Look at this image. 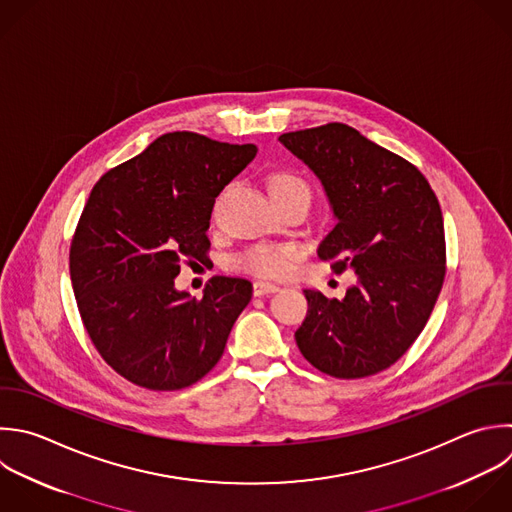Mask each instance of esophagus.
<instances>
[{"label": "esophagus", "mask_w": 512, "mask_h": 512, "mask_svg": "<svg viewBox=\"0 0 512 512\" xmlns=\"http://www.w3.org/2000/svg\"><path fill=\"white\" fill-rule=\"evenodd\" d=\"M278 290H280V286H276L272 282H264V280L254 282V296H264V294H272Z\"/></svg>", "instance_id": "esophagus-1"}]
</instances>
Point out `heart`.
<instances>
[{"label":"heart","instance_id":"heart-1","mask_svg":"<svg viewBox=\"0 0 512 512\" xmlns=\"http://www.w3.org/2000/svg\"><path fill=\"white\" fill-rule=\"evenodd\" d=\"M268 186L272 196H282L292 192H310L308 184L292 172H274L268 178ZM298 256H300V250L292 244H256L240 252L232 260V266L258 276L280 278L290 270L292 262Z\"/></svg>","mask_w":512,"mask_h":512}]
</instances>
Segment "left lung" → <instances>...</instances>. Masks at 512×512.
Listing matches in <instances>:
<instances>
[{
    "instance_id": "8db88e82",
    "label": "left lung",
    "mask_w": 512,
    "mask_h": 512,
    "mask_svg": "<svg viewBox=\"0 0 512 512\" xmlns=\"http://www.w3.org/2000/svg\"><path fill=\"white\" fill-rule=\"evenodd\" d=\"M322 182L336 226L318 246L334 272L352 268L342 300L304 290L302 356L334 378L394 364L418 338L440 294L446 246L440 204L416 166L346 124L278 138Z\"/></svg>"
}]
</instances>
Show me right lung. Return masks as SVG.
Listing matches in <instances>:
<instances>
[{
	"label": "right lung",
	"mask_w": 512,
	"mask_h": 512,
	"mask_svg": "<svg viewBox=\"0 0 512 512\" xmlns=\"http://www.w3.org/2000/svg\"><path fill=\"white\" fill-rule=\"evenodd\" d=\"M254 144L170 132L94 186L70 248V276L100 356L148 390H180L220 360L252 298L244 278L214 276L202 298L174 288L182 262L208 258L216 196Z\"/></svg>",
	"instance_id": "right-lung-1"
}]
</instances>
